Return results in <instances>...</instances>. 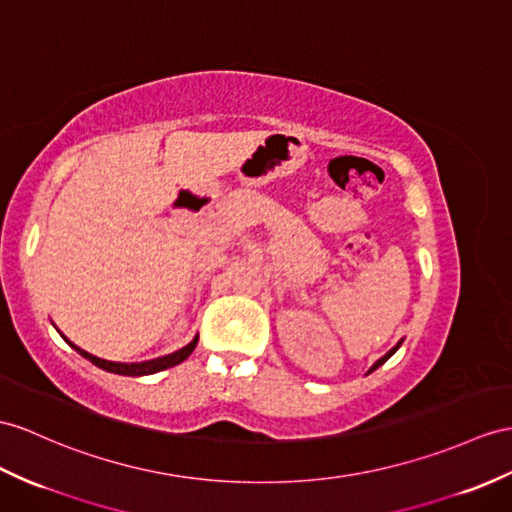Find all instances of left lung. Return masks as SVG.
Wrapping results in <instances>:
<instances>
[{
	"label": "left lung",
	"instance_id": "1",
	"mask_svg": "<svg viewBox=\"0 0 512 512\" xmlns=\"http://www.w3.org/2000/svg\"><path fill=\"white\" fill-rule=\"evenodd\" d=\"M400 345H402V341H400V343H397V345L393 347V350H389V352H386V354H384V356H382V358L378 360V363H376V365H373V367H371L369 371H376V369H378L380 365H384V363H386V360H389V358H391V356H393V354H395L397 350H400Z\"/></svg>",
	"mask_w": 512,
	"mask_h": 512
}]
</instances>
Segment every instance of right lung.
Listing matches in <instances>:
<instances>
[{
  "mask_svg": "<svg viewBox=\"0 0 512 512\" xmlns=\"http://www.w3.org/2000/svg\"><path fill=\"white\" fill-rule=\"evenodd\" d=\"M65 341H67V339H65ZM69 345H71L73 350H76L78 354H82L84 358H89L91 363L97 365L99 369H106V371H110V373H119V376H149V373H156V371H162V369H169V367L180 365L182 360L189 358L191 352L195 350L197 339H193L189 345L182 347V350L173 352V354H169V356L147 360V363H130V365H128V363H112V360L97 358V356H93V354H89V352L80 350L78 345H73V343H69Z\"/></svg>",
  "mask_w": 512,
  "mask_h": 512,
  "instance_id": "1",
  "label": "right lung"
}]
</instances>
